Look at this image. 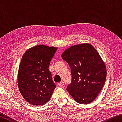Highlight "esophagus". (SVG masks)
<instances>
[{"label":"esophagus","instance_id":"obj_1","mask_svg":"<svg viewBox=\"0 0 122 122\" xmlns=\"http://www.w3.org/2000/svg\"><path fill=\"white\" fill-rule=\"evenodd\" d=\"M58 85H59L60 86H63V85H64V82H63V81L59 82V83H58Z\"/></svg>","mask_w":122,"mask_h":122}]
</instances>
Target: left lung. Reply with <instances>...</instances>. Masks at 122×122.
<instances>
[{"label": "left lung", "instance_id": "left-lung-1", "mask_svg": "<svg viewBox=\"0 0 122 122\" xmlns=\"http://www.w3.org/2000/svg\"><path fill=\"white\" fill-rule=\"evenodd\" d=\"M71 69V82L66 90L77 103L88 104L101 92L107 77L104 62L90 44L74 45L62 54Z\"/></svg>", "mask_w": 122, "mask_h": 122}]
</instances>
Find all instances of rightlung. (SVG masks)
I'll use <instances>...</instances> for the list:
<instances>
[{
    "instance_id": "right-lung-1",
    "label": "right lung",
    "mask_w": 122,
    "mask_h": 122,
    "mask_svg": "<svg viewBox=\"0 0 122 122\" xmlns=\"http://www.w3.org/2000/svg\"><path fill=\"white\" fill-rule=\"evenodd\" d=\"M57 48L44 45L27 49L24 54L18 70V88L30 104L44 105L50 100L56 87L48 68Z\"/></svg>"
}]
</instances>
